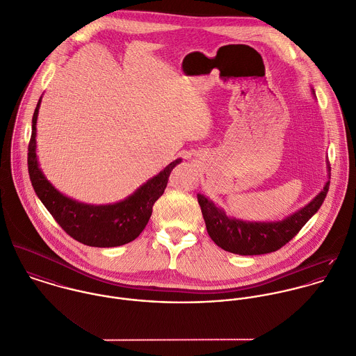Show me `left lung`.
I'll return each mask as SVG.
<instances>
[{
    "label": "left lung",
    "mask_w": 356,
    "mask_h": 356,
    "mask_svg": "<svg viewBox=\"0 0 356 356\" xmlns=\"http://www.w3.org/2000/svg\"><path fill=\"white\" fill-rule=\"evenodd\" d=\"M329 186L330 181H327L323 190L298 212L286 217L282 221L270 222H250L231 218L207 197L201 194L197 197L208 234L214 243L229 253L256 256L277 252L291 241L305 222L319 211L329 191Z\"/></svg>",
    "instance_id": "1"
}]
</instances>
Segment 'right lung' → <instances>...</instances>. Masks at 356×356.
Returning <instances> with one entry per match:
<instances>
[{"label": "right lung", "instance_id": "add662e5", "mask_svg": "<svg viewBox=\"0 0 356 356\" xmlns=\"http://www.w3.org/2000/svg\"><path fill=\"white\" fill-rule=\"evenodd\" d=\"M41 100L33 115L29 143V175L33 188L56 222L75 241L95 248H114L136 239L147 225L152 207L163 194L172 169L181 162H170L159 175L149 179L125 201L114 205H86L60 194L42 175L35 154V125Z\"/></svg>", "mask_w": 356, "mask_h": 356}]
</instances>
